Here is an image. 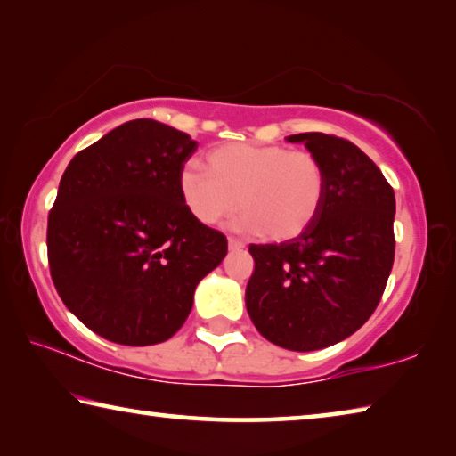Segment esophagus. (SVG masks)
<instances>
[{
  "label": "esophagus",
  "mask_w": 456,
  "mask_h": 456,
  "mask_svg": "<svg viewBox=\"0 0 456 456\" xmlns=\"http://www.w3.org/2000/svg\"><path fill=\"white\" fill-rule=\"evenodd\" d=\"M243 247H245L243 241H239V239H235V237H229V249L231 251H239V249H243Z\"/></svg>",
  "instance_id": "1"
}]
</instances>
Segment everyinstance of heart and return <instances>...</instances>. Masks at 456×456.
<instances>
[{"label": "heart", "instance_id": "b5f03b06", "mask_svg": "<svg viewBox=\"0 0 456 456\" xmlns=\"http://www.w3.org/2000/svg\"><path fill=\"white\" fill-rule=\"evenodd\" d=\"M205 167L187 165L179 173L183 203L203 225L241 209L239 227L269 241H289L314 225L326 197V173L307 151L229 142L207 152Z\"/></svg>", "mask_w": 456, "mask_h": 456}]
</instances>
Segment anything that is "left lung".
<instances>
[{
    "instance_id": "8db88e82",
    "label": "left lung",
    "mask_w": 456,
    "mask_h": 456,
    "mask_svg": "<svg viewBox=\"0 0 456 456\" xmlns=\"http://www.w3.org/2000/svg\"><path fill=\"white\" fill-rule=\"evenodd\" d=\"M304 142L326 173V197L304 235L249 245L245 289L253 326L269 342L312 352L342 342L374 314L395 264V191L356 144L323 133Z\"/></svg>"
}]
</instances>
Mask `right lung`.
<instances>
[{"label":"right lung","instance_id":"1","mask_svg":"<svg viewBox=\"0 0 456 456\" xmlns=\"http://www.w3.org/2000/svg\"><path fill=\"white\" fill-rule=\"evenodd\" d=\"M197 142L151 118L110 130L61 175L48 217L58 296L110 342L152 346L187 320L199 281L227 256V237L184 207L179 173Z\"/></svg>","mask_w":456,"mask_h":456}]
</instances>
